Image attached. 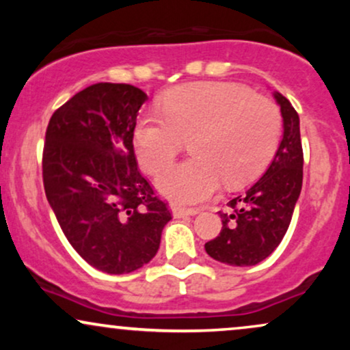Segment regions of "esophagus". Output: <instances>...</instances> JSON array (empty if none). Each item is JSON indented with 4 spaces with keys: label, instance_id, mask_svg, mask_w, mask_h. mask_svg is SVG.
Masks as SVG:
<instances>
[{
    "label": "esophagus",
    "instance_id": "obj_1",
    "mask_svg": "<svg viewBox=\"0 0 350 350\" xmlns=\"http://www.w3.org/2000/svg\"><path fill=\"white\" fill-rule=\"evenodd\" d=\"M199 212V208H186V207H174L172 208V215L176 219H180V217H189V215H196Z\"/></svg>",
    "mask_w": 350,
    "mask_h": 350
}]
</instances>
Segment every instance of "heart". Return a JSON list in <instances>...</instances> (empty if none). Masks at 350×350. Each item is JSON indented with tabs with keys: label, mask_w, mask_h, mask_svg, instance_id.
<instances>
[{
	"label": "heart",
	"mask_w": 350,
	"mask_h": 350,
	"mask_svg": "<svg viewBox=\"0 0 350 350\" xmlns=\"http://www.w3.org/2000/svg\"><path fill=\"white\" fill-rule=\"evenodd\" d=\"M159 110L163 116L139 118L133 146L143 170L158 176L191 138L194 156L158 180L159 191L179 204L208 199L224 178L228 184L255 178L275 154L283 128L275 102L235 83L196 82L172 88Z\"/></svg>",
	"instance_id": "b5f03b06"
}]
</instances>
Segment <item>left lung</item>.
I'll list each match as a JSON object with an SVG mask.
<instances>
[{
	"mask_svg": "<svg viewBox=\"0 0 350 350\" xmlns=\"http://www.w3.org/2000/svg\"><path fill=\"white\" fill-rule=\"evenodd\" d=\"M275 98L283 116L278 151L262 178L228 200L227 212H219L222 230L206 243L212 258L232 267H252L275 252L290 227L303 186L299 116L280 92Z\"/></svg>",
	"mask_w": 350,
	"mask_h": 350,
	"instance_id": "1",
	"label": "left lung"
}]
</instances>
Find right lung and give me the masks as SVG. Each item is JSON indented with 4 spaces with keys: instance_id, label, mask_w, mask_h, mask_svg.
<instances>
[{
    "instance_id": "right-lung-1",
    "label": "right lung",
    "mask_w": 350,
    "mask_h": 350,
    "mask_svg": "<svg viewBox=\"0 0 350 350\" xmlns=\"http://www.w3.org/2000/svg\"><path fill=\"white\" fill-rule=\"evenodd\" d=\"M146 98L128 83H95L57 108L46 130V198L74 250L110 275L151 262L172 219L139 172L133 150Z\"/></svg>"
}]
</instances>
